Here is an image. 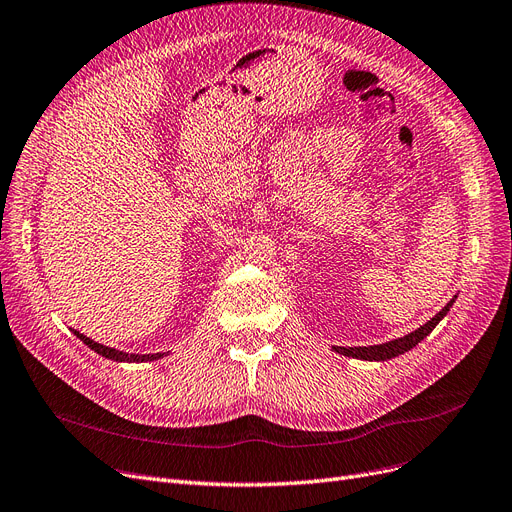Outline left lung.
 I'll return each instance as SVG.
<instances>
[{
    "label": "left lung",
    "mask_w": 512,
    "mask_h": 512,
    "mask_svg": "<svg viewBox=\"0 0 512 512\" xmlns=\"http://www.w3.org/2000/svg\"><path fill=\"white\" fill-rule=\"evenodd\" d=\"M453 306V299L449 301V304L434 316L430 318L426 325H422L420 329H415L413 333L405 335V337H399V339H392V342L388 344H380V346H354V348H344V346H337L335 352L339 354H346V356H352V358H363V361H388V358H394L399 356L407 350H411L413 346H418L422 339L437 327L441 323V318L449 312V308Z\"/></svg>",
    "instance_id": "left-lung-1"
}]
</instances>
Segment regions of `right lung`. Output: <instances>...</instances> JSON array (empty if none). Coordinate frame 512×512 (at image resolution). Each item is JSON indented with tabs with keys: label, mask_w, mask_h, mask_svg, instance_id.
<instances>
[{
	"label": "right lung",
	"mask_w": 512,
	"mask_h": 512,
	"mask_svg": "<svg viewBox=\"0 0 512 512\" xmlns=\"http://www.w3.org/2000/svg\"><path fill=\"white\" fill-rule=\"evenodd\" d=\"M73 333L78 335L90 350H94L105 358H111V361H118V363H145V361H158V358L164 356V352H158V354H128V352H122V350H116V348H107L103 344L92 342L90 337L82 335L80 331H73Z\"/></svg>",
	"instance_id": "add662e5"
}]
</instances>
